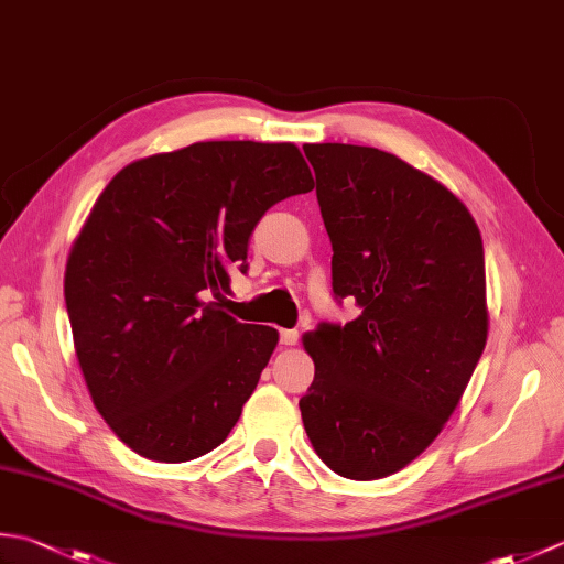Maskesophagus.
<instances>
[{
    "mask_svg": "<svg viewBox=\"0 0 564 564\" xmlns=\"http://www.w3.org/2000/svg\"><path fill=\"white\" fill-rule=\"evenodd\" d=\"M297 337H301V334H297L295 329H281V344H283V346L297 344Z\"/></svg>",
    "mask_w": 564,
    "mask_h": 564,
    "instance_id": "1",
    "label": "esophagus"
}]
</instances>
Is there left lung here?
Returning a JSON list of instances; mask_svg holds the SVG:
<instances>
[{
  "label": "left lung",
  "instance_id": "left-lung-1",
  "mask_svg": "<svg viewBox=\"0 0 564 564\" xmlns=\"http://www.w3.org/2000/svg\"><path fill=\"white\" fill-rule=\"evenodd\" d=\"M332 242L334 297L361 315L305 334L313 448L349 480L412 463L448 422L487 341L485 249L446 186L390 152L305 145Z\"/></svg>",
  "mask_w": 564,
  "mask_h": 564
}]
</instances>
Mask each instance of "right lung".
Masks as SVG:
<instances>
[{
    "instance_id": "right-lung-1",
    "label": "right lung",
    "mask_w": 564,
    "mask_h": 564,
    "mask_svg": "<svg viewBox=\"0 0 564 564\" xmlns=\"http://www.w3.org/2000/svg\"><path fill=\"white\" fill-rule=\"evenodd\" d=\"M291 142L215 140L123 166L69 251L65 303L99 414L142 458L186 463L230 434L279 332L223 310L261 215L313 191Z\"/></svg>"
}]
</instances>
